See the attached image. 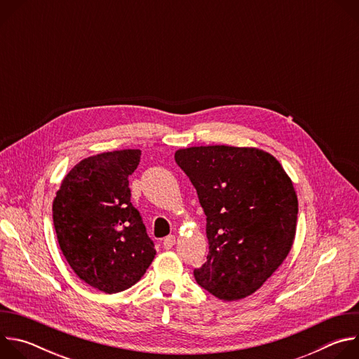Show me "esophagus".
I'll use <instances>...</instances> for the list:
<instances>
[{"instance_id":"34e87169","label":"esophagus","mask_w":359,"mask_h":359,"mask_svg":"<svg viewBox=\"0 0 359 359\" xmlns=\"http://www.w3.org/2000/svg\"><path fill=\"white\" fill-rule=\"evenodd\" d=\"M175 244H176V237H175V236H168V237L163 240V247H165L166 250H170Z\"/></svg>"}]
</instances>
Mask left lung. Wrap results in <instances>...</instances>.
<instances>
[{
	"mask_svg": "<svg viewBox=\"0 0 359 359\" xmlns=\"http://www.w3.org/2000/svg\"><path fill=\"white\" fill-rule=\"evenodd\" d=\"M175 161L196 187L206 215L208 262L200 287L223 301L257 291L283 264L297 230L298 198L280 162L257 147L179 149Z\"/></svg>",
	"mask_w": 359,
	"mask_h": 359,
	"instance_id": "8db88e82",
	"label": "left lung"
}]
</instances>
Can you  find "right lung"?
<instances>
[{
	"label": "right lung",
	"instance_id": "add662e5",
	"mask_svg": "<svg viewBox=\"0 0 359 359\" xmlns=\"http://www.w3.org/2000/svg\"><path fill=\"white\" fill-rule=\"evenodd\" d=\"M140 155L139 149H123L81 161L64 177L53 203L68 264L82 281L107 294L136 284L156 254L130 203L128 179Z\"/></svg>",
	"mask_w": 359,
	"mask_h": 359
}]
</instances>
